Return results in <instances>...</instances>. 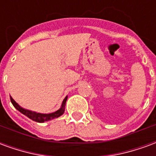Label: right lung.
Segmentation results:
<instances>
[{"instance_id": "add662e5", "label": "right lung", "mask_w": 156, "mask_h": 156, "mask_svg": "<svg viewBox=\"0 0 156 156\" xmlns=\"http://www.w3.org/2000/svg\"><path fill=\"white\" fill-rule=\"evenodd\" d=\"M11 98V102L13 105V106L15 107L18 111H20L22 114H23L26 116H27L29 119H31L33 121H36V122H38V123H43L45 121L51 120L52 119H55V118H58L59 116H61L63 113H64V108H65V104H66V101H67V97L64 98V100L62 102V107L60 109H58V111L54 112V113H51V114H48V115H45V114H39V113H36V112L30 111V110H27V109H25V108H22L21 106H19L15 102V100L10 96Z\"/></svg>"}]
</instances>
